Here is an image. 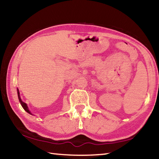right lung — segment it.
I'll return each instance as SVG.
<instances>
[{"instance_id":"add662e5","label":"right lung","mask_w":159,"mask_h":159,"mask_svg":"<svg viewBox=\"0 0 159 159\" xmlns=\"http://www.w3.org/2000/svg\"><path fill=\"white\" fill-rule=\"evenodd\" d=\"M18 98H19V101H20V104H21V105H22V107H23V109H25L26 112L27 113H31V112H30L29 111V109H28V107H27V105H26V104H25V102H23L22 101V100H21V98H20V93H19V90L18 89Z\"/></svg>"}]
</instances>
